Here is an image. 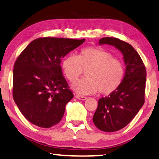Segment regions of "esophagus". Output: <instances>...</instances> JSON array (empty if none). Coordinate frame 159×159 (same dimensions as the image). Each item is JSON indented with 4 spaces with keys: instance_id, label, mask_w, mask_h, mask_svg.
<instances>
[{
    "instance_id": "34e87169",
    "label": "esophagus",
    "mask_w": 159,
    "mask_h": 159,
    "mask_svg": "<svg viewBox=\"0 0 159 159\" xmlns=\"http://www.w3.org/2000/svg\"><path fill=\"white\" fill-rule=\"evenodd\" d=\"M75 97H76L77 99H80V100H82V101H84V100H86L87 99V97H84V96H81V95H76L75 96Z\"/></svg>"
}]
</instances>
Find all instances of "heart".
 Here are the masks:
<instances>
[{"mask_svg":"<svg viewBox=\"0 0 159 159\" xmlns=\"http://www.w3.org/2000/svg\"><path fill=\"white\" fill-rule=\"evenodd\" d=\"M62 70L71 82H76L84 70L87 78L72 85L75 91L82 94H109L120 86L124 76L121 60L113 57L110 52L99 47L82 48L77 56L70 55L62 61Z\"/></svg>","mask_w":159,"mask_h":159,"instance_id":"b5f03b06","label":"heart"}]
</instances>
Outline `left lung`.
<instances>
[{
	"label": "left lung",
	"instance_id": "1",
	"mask_svg": "<svg viewBox=\"0 0 159 159\" xmlns=\"http://www.w3.org/2000/svg\"><path fill=\"white\" fill-rule=\"evenodd\" d=\"M99 43L119 49L126 65L121 85L115 92L99 99L93 116L99 129L113 132L125 127L144 104L146 70L140 55L130 44L116 38H103Z\"/></svg>",
	"mask_w": 159,
	"mask_h": 159
}]
</instances>
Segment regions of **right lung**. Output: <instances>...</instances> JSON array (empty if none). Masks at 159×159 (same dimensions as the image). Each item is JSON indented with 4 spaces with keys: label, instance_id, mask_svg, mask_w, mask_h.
I'll use <instances>...</instances> for the list:
<instances>
[{
    "label": "right lung",
    "instance_id": "obj_1",
    "mask_svg": "<svg viewBox=\"0 0 159 159\" xmlns=\"http://www.w3.org/2000/svg\"><path fill=\"white\" fill-rule=\"evenodd\" d=\"M84 40L40 38L32 41L16 59L13 99L30 123L50 128L62 119L66 104L74 95L62 75L61 60Z\"/></svg>",
    "mask_w": 159,
    "mask_h": 159
}]
</instances>
